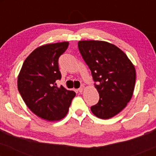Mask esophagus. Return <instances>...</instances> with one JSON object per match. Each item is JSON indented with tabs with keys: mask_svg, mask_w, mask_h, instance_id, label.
I'll use <instances>...</instances> for the list:
<instances>
[{
	"mask_svg": "<svg viewBox=\"0 0 156 156\" xmlns=\"http://www.w3.org/2000/svg\"><path fill=\"white\" fill-rule=\"evenodd\" d=\"M83 89H84V87H83V86H81V87H80V88L78 89V92H82L83 91Z\"/></svg>",
	"mask_w": 156,
	"mask_h": 156,
	"instance_id": "esophagus-1",
	"label": "esophagus"
}]
</instances>
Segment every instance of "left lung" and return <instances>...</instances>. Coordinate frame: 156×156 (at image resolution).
Masks as SVG:
<instances>
[{"instance_id":"1","label":"left lung","mask_w":156,"mask_h":156,"mask_svg":"<svg viewBox=\"0 0 156 156\" xmlns=\"http://www.w3.org/2000/svg\"><path fill=\"white\" fill-rule=\"evenodd\" d=\"M78 45L100 95L99 101L91 107V111L97 117L110 119L119 114L133 96L134 65L124 52L109 42L83 40Z\"/></svg>"}]
</instances>
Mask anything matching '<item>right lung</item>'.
Returning <instances> with one entry per match:
<instances>
[{"label":"right lung","instance_id":"add662e5","mask_svg":"<svg viewBox=\"0 0 156 156\" xmlns=\"http://www.w3.org/2000/svg\"><path fill=\"white\" fill-rule=\"evenodd\" d=\"M69 42L47 44L36 48L23 62L17 78V88L28 108L48 121H58L67 115L76 92L67 90L55 81L62 75L59 56Z\"/></svg>","mask_w":156,"mask_h":156}]
</instances>
